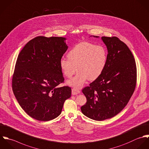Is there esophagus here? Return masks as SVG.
<instances>
[{
    "label": "esophagus",
    "mask_w": 149,
    "mask_h": 149,
    "mask_svg": "<svg viewBox=\"0 0 149 149\" xmlns=\"http://www.w3.org/2000/svg\"><path fill=\"white\" fill-rule=\"evenodd\" d=\"M80 90L76 89V88H72V95H77L78 94L80 93Z\"/></svg>",
    "instance_id": "esophagus-1"
}]
</instances>
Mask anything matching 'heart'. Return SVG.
<instances>
[{
	"mask_svg": "<svg viewBox=\"0 0 149 149\" xmlns=\"http://www.w3.org/2000/svg\"><path fill=\"white\" fill-rule=\"evenodd\" d=\"M67 57L68 59L60 61L61 70L67 78H71L77 70L78 73L68 84L79 88L87 79L94 80L102 74L106 64L107 52L102 46L81 42L69 51Z\"/></svg>",
	"mask_w": 149,
	"mask_h": 149,
	"instance_id": "obj_1",
	"label": "heart"
}]
</instances>
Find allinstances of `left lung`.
<instances>
[{
	"instance_id": "obj_1",
	"label": "left lung",
	"mask_w": 149,
	"mask_h": 149,
	"mask_svg": "<svg viewBox=\"0 0 149 149\" xmlns=\"http://www.w3.org/2000/svg\"><path fill=\"white\" fill-rule=\"evenodd\" d=\"M101 38L107 49L106 64L99 77L83 89L87 102L81 107L86 116L97 121L110 118L126 106L137 77L135 60L128 46L116 36Z\"/></svg>"
}]
</instances>
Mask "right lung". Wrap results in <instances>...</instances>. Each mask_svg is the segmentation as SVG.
<instances>
[{"instance_id":"right-lung-1","label":"right lung","mask_w":149,"mask_h":149,"mask_svg":"<svg viewBox=\"0 0 149 149\" xmlns=\"http://www.w3.org/2000/svg\"><path fill=\"white\" fill-rule=\"evenodd\" d=\"M62 37L38 36L19 52L12 78L14 94L31 117L47 121L61 113L65 101L71 97L64 82L59 63L68 47Z\"/></svg>"}]
</instances>
